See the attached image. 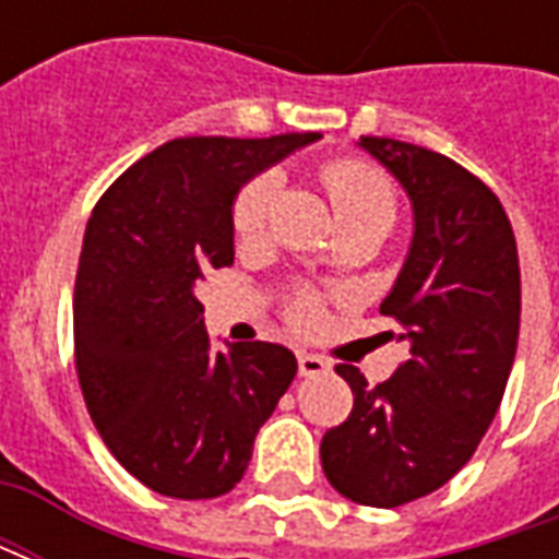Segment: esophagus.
Segmentation results:
<instances>
[{
  "label": "esophagus",
  "instance_id": "34e87169",
  "mask_svg": "<svg viewBox=\"0 0 559 559\" xmlns=\"http://www.w3.org/2000/svg\"><path fill=\"white\" fill-rule=\"evenodd\" d=\"M296 359H299V374L302 377H320L329 371L326 359H320L314 353H299Z\"/></svg>",
  "mask_w": 559,
  "mask_h": 559
}]
</instances>
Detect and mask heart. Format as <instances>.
Wrapping results in <instances>:
<instances>
[{"label": "heart", "instance_id": "b5f03b06", "mask_svg": "<svg viewBox=\"0 0 559 559\" xmlns=\"http://www.w3.org/2000/svg\"><path fill=\"white\" fill-rule=\"evenodd\" d=\"M320 179H323V188L332 200L341 227H347V224H380L386 230L392 227L395 212H399V197H395V185L389 182L386 173L365 164V160L338 158L329 160L320 170ZM278 194V170L257 173L254 179H248L239 188V194L233 200V233L239 242H254L263 236ZM320 314H323V305L314 293H299L287 308V317L299 329L317 326Z\"/></svg>", "mask_w": 559, "mask_h": 559}]
</instances>
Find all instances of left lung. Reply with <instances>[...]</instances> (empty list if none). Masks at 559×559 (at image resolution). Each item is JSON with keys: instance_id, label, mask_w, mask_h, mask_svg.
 I'll return each instance as SVG.
<instances>
[{"instance_id": "left-lung-1", "label": "left lung", "mask_w": 559, "mask_h": 559, "mask_svg": "<svg viewBox=\"0 0 559 559\" xmlns=\"http://www.w3.org/2000/svg\"><path fill=\"white\" fill-rule=\"evenodd\" d=\"M359 146L413 203L411 251L380 305L411 356L377 386L353 365L335 368L350 383L353 411L323 433L320 461L347 500L395 509L452 479L497 416L515 362L521 269L512 224L481 179L401 140Z\"/></svg>"}]
</instances>
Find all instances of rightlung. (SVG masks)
<instances>
[{"mask_svg":"<svg viewBox=\"0 0 559 559\" xmlns=\"http://www.w3.org/2000/svg\"><path fill=\"white\" fill-rule=\"evenodd\" d=\"M320 134L179 138L128 167L92 209L74 284V356L95 428L152 491L212 500L242 479L296 356L215 350L197 284L233 263V200Z\"/></svg>","mask_w":559,"mask_h":559,"instance_id":"obj_1","label":"right lung"}]
</instances>
